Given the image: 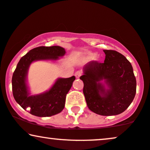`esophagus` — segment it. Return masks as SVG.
Returning <instances> with one entry per match:
<instances>
[{
	"label": "esophagus",
	"mask_w": 150,
	"mask_h": 150,
	"mask_svg": "<svg viewBox=\"0 0 150 150\" xmlns=\"http://www.w3.org/2000/svg\"><path fill=\"white\" fill-rule=\"evenodd\" d=\"M81 71H77L76 73H75V77H76V78H79V77L81 76Z\"/></svg>",
	"instance_id": "esophagus-1"
}]
</instances>
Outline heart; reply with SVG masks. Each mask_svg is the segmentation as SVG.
<instances>
[{"mask_svg":"<svg viewBox=\"0 0 150 150\" xmlns=\"http://www.w3.org/2000/svg\"><path fill=\"white\" fill-rule=\"evenodd\" d=\"M94 55H95L94 53L91 52H87L86 55V57H85V59H86V60H88V59H91V58L93 57Z\"/></svg>","mask_w":150,"mask_h":150,"instance_id":"b5f03b06","label":"heart"}]
</instances>
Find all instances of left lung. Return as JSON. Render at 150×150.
I'll return each mask as SVG.
<instances>
[{"mask_svg":"<svg viewBox=\"0 0 150 150\" xmlns=\"http://www.w3.org/2000/svg\"><path fill=\"white\" fill-rule=\"evenodd\" d=\"M103 51L105 62H89L79 79L84 82L83 93L88 109L101 115H115L125 111L133 101L136 80L125 57L115 50ZM102 80L108 89L100 82Z\"/></svg>","mask_w":150,"mask_h":150,"instance_id":"8db88e82","label":"left lung"}]
</instances>
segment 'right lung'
<instances>
[{"instance_id": "obj_1", "label": "right lung", "mask_w": 150, "mask_h": 150, "mask_svg": "<svg viewBox=\"0 0 150 150\" xmlns=\"http://www.w3.org/2000/svg\"><path fill=\"white\" fill-rule=\"evenodd\" d=\"M65 53V49L58 45L39 46L30 50L21 58L17 64L12 79L13 96L23 109L30 107L29 112L32 115L47 117L61 112L65 106L66 95L75 77L59 78L48 91L29 96L26 77L30 65L38 60H57Z\"/></svg>"}]
</instances>
